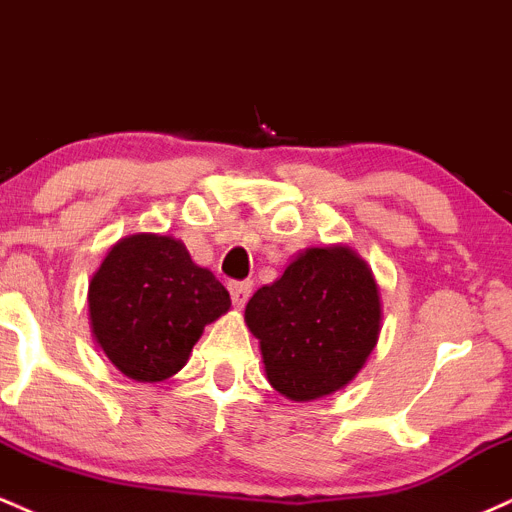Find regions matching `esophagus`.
<instances>
[{"label": "esophagus", "mask_w": 512, "mask_h": 512, "mask_svg": "<svg viewBox=\"0 0 512 512\" xmlns=\"http://www.w3.org/2000/svg\"><path fill=\"white\" fill-rule=\"evenodd\" d=\"M228 291H231L233 305H236V308H243V305L248 303L252 289L250 284H245V281H231V284H228Z\"/></svg>", "instance_id": "esophagus-1"}]
</instances>
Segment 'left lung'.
I'll return each mask as SVG.
<instances>
[{
    "mask_svg": "<svg viewBox=\"0 0 512 512\" xmlns=\"http://www.w3.org/2000/svg\"><path fill=\"white\" fill-rule=\"evenodd\" d=\"M380 293L346 245L308 248L245 305L269 385L293 402L342 390L378 344Z\"/></svg>",
    "mask_w": 512,
    "mask_h": 512,
    "instance_id": "1",
    "label": "left lung"
}]
</instances>
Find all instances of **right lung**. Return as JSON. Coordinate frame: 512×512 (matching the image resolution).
Instances as JSON below:
<instances>
[{
  "label": "right lung",
  "instance_id": "right-lung-1",
  "mask_svg": "<svg viewBox=\"0 0 512 512\" xmlns=\"http://www.w3.org/2000/svg\"><path fill=\"white\" fill-rule=\"evenodd\" d=\"M231 296L180 240L137 233L110 248L88 284L91 332L110 363L139 383L175 375Z\"/></svg>",
  "mask_w": 512,
  "mask_h": 512
}]
</instances>
